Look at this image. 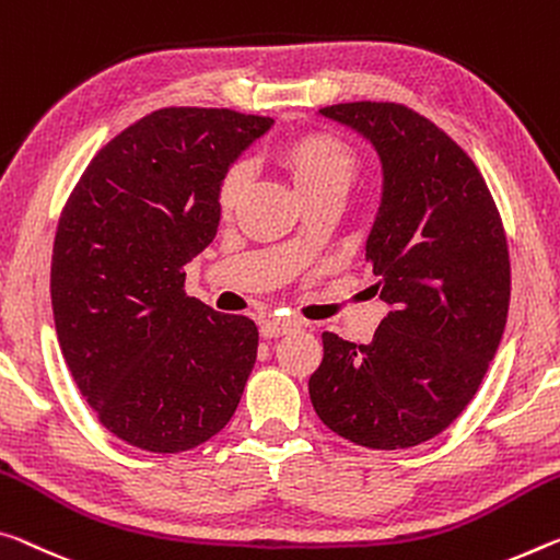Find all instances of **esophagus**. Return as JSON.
<instances>
[{
    "mask_svg": "<svg viewBox=\"0 0 560 560\" xmlns=\"http://www.w3.org/2000/svg\"><path fill=\"white\" fill-rule=\"evenodd\" d=\"M301 328L299 322H291V318H266L261 324V336L264 339H279L283 334H291Z\"/></svg>",
    "mask_w": 560,
    "mask_h": 560,
    "instance_id": "34e87169",
    "label": "esophagus"
}]
</instances>
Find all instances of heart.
<instances>
[{"instance_id":"b5f03b06","label":"heart","mask_w":560,"mask_h":560,"mask_svg":"<svg viewBox=\"0 0 560 560\" xmlns=\"http://www.w3.org/2000/svg\"><path fill=\"white\" fill-rule=\"evenodd\" d=\"M273 162L289 176L296 194L304 201L336 194L346 197L359 176V156L343 139L326 131H308L294 137L277 149ZM248 176L242 166H232L219 184L221 217H234L246 197Z\"/></svg>"}]
</instances>
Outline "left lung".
I'll return each instance as SVG.
<instances>
[{
	"instance_id": "obj_1",
	"label": "left lung",
	"mask_w": 560,
	"mask_h": 560,
	"mask_svg": "<svg viewBox=\"0 0 560 560\" xmlns=\"http://www.w3.org/2000/svg\"><path fill=\"white\" fill-rule=\"evenodd\" d=\"M318 114L366 137L381 159L366 261L392 312L371 343L324 331L308 396L357 446H419L471 404L499 351L511 299L503 221L471 156L419 112L349 102Z\"/></svg>"
}]
</instances>
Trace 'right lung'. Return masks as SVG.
<instances>
[{
  "label": "right lung",
  "instance_id": "right-lung-1",
  "mask_svg": "<svg viewBox=\"0 0 560 560\" xmlns=\"http://www.w3.org/2000/svg\"><path fill=\"white\" fill-rule=\"evenodd\" d=\"M271 124L166 106L102 147L69 194L51 254L57 339L96 419L129 446L189 451L242 401L259 328L186 296L184 266L214 242L229 166Z\"/></svg>",
  "mask_w": 560,
  "mask_h": 560
}]
</instances>
